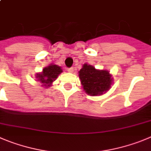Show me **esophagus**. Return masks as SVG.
<instances>
[{"instance_id": "obj_1", "label": "esophagus", "mask_w": 151, "mask_h": 151, "mask_svg": "<svg viewBox=\"0 0 151 151\" xmlns=\"http://www.w3.org/2000/svg\"><path fill=\"white\" fill-rule=\"evenodd\" d=\"M68 71L69 73H73L74 72V68H68Z\"/></svg>"}]
</instances>
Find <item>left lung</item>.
Returning a JSON list of instances; mask_svg holds the SVG:
<instances>
[{"instance_id":"1","label":"left lung","mask_w":151,"mask_h":151,"mask_svg":"<svg viewBox=\"0 0 151 151\" xmlns=\"http://www.w3.org/2000/svg\"><path fill=\"white\" fill-rule=\"evenodd\" d=\"M107 70H99L85 63L79 71V77L87 95L99 96L109 91L113 83V77Z\"/></svg>"}]
</instances>
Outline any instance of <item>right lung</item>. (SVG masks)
<instances>
[{"label": "right lung", "instance_id": "add662e5", "mask_svg": "<svg viewBox=\"0 0 151 151\" xmlns=\"http://www.w3.org/2000/svg\"><path fill=\"white\" fill-rule=\"evenodd\" d=\"M62 72L63 69L60 66L51 63L47 67L44 68L42 72L37 73L36 74V78L42 83V86L48 88L51 86L53 81L56 80Z\"/></svg>", "mask_w": 151, "mask_h": 151}]
</instances>
